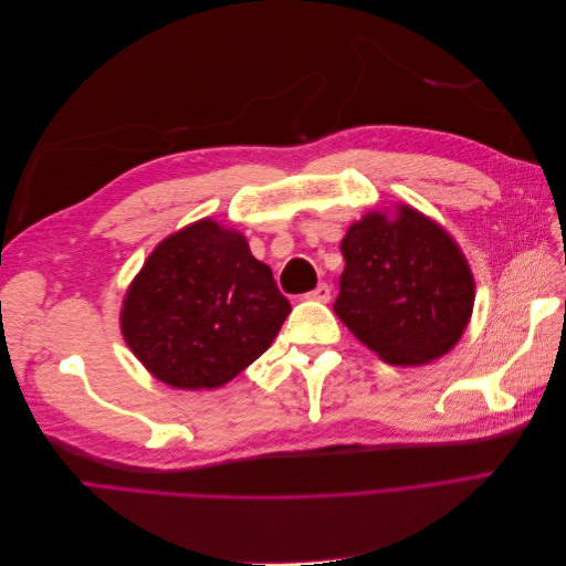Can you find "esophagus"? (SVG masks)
Instances as JSON below:
<instances>
[{
  "label": "esophagus",
  "mask_w": 566,
  "mask_h": 566,
  "mask_svg": "<svg viewBox=\"0 0 566 566\" xmlns=\"http://www.w3.org/2000/svg\"><path fill=\"white\" fill-rule=\"evenodd\" d=\"M306 297L316 300V302H328L331 300V285L328 283H318Z\"/></svg>",
  "instance_id": "34e87169"
}]
</instances>
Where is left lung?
<instances>
[{
    "label": "left lung",
    "mask_w": 566,
    "mask_h": 566,
    "mask_svg": "<svg viewBox=\"0 0 566 566\" xmlns=\"http://www.w3.org/2000/svg\"><path fill=\"white\" fill-rule=\"evenodd\" d=\"M345 271L333 304L342 323L382 361H434L460 339L474 279L453 238L413 208L370 212L342 238Z\"/></svg>",
    "instance_id": "8db88e82"
}]
</instances>
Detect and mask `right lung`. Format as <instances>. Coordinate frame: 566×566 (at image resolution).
<instances>
[{
  "mask_svg": "<svg viewBox=\"0 0 566 566\" xmlns=\"http://www.w3.org/2000/svg\"><path fill=\"white\" fill-rule=\"evenodd\" d=\"M287 314L245 238L200 219L153 250L119 318L129 349L158 380L214 389L269 349Z\"/></svg>",
  "mask_w": 566,
  "mask_h": 566,
  "instance_id": "1",
  "label": "right lung"
}]
</instances>
